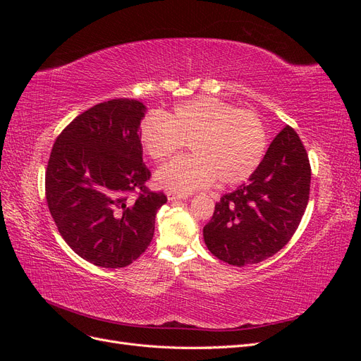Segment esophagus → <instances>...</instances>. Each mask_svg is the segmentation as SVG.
Here are the masks:
<instances>
[{
    "label": "esophagus",
    "mask_w": 361,
    "mask_h": 361,
    "mask_svg": "<svg viewBox=\"0 0 361 361\" xmlns=\"http://www.w3.org/2000/svg\"><path fill=\"white\" fill-rule=\"evenodd\" d=\"M167 199L169 200H183V199H188V195L187 194H182V192L167 191Z\"/></svg>",
    "instance_id": "1"
}]
</instances>
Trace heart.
<instances>
[{"mask_svg": "<svg viewBox=\"0 0 361 361\" xmlns=\"http://www.w3.org/2000/svg\"><path fill=\"white\" fill-rule=\"evenodd\" d=\"M138 140L157 162L190 141L194 155L173 159L155 174L162 187L179 192L207 187L216 179L221 185L244 182L267 150V129L259 114L211 96L174 105L167 114H147L138 126Z\"/></svg>", "mask_w": 361, "mask_h": 361, "instance_id": "obj_1", "label": "heart"}]
</instances>
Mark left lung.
Listing matches in <instances>:
<instances>
[{
	"label": "left lung",
	"instance_id": "left-lung-1",
	"mask_svg": "<svg viewBox=\"0 0 361 361\" xmlns=\"http://www.w3.org/2000/svg\"><path fill=\"white\" fill-rule=\"evenodd\" d=\"M310 164L298 134L283 128L260 166L215 204L203 227L207 250L228 265L259 264L285 247L304 215L310 192Z\"/></svg>",
	"mask_w": 361,
	"mask_h": 361
}]
</instances>
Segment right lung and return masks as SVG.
Segmentation results:
<instances>
[{
    "label": "right lung",
    "mask_w": 361,
    "mask_h": 361,
    "mask_svg": "<svg viewBox=\"0 0 361 361\" xmlns=\"http://www.w3.org/2000/svg\"><path fill=\"white\" fill-rule=\"evenodd\" d=\"M145 114L135 99L97 104L73 118L51 150L49 212L66 244L96 267L123 268L143 255L167 202L146 187L150 170L138 140Z\"/></svg>",
    "instance_id": "obj_1"
}]
</instances>
